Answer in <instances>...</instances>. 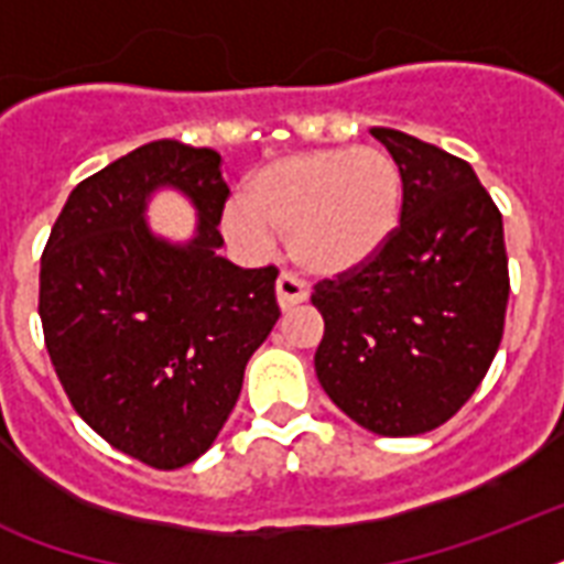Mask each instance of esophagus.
<instances>
[{
    "label": "esophagus",
    "instance_id": "34e87169",
    "mask_svg": "<svg viewBox=\"0 0 564 564\" xmlns=\"http://www.w3.org/2000/svg\"><path fill=\"white\" fill-rule=\"evenodd\" d=\"M274 295H278V307L292 310L307 301L310 290H307V283L299 281L295 274L283 272L281 278H278V283H274Z\"/></svg>",
    "mask_w": 564,
    "mask_h": 564
}]
</instances>
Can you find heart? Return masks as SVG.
<instances>
[{
  "label": "heart",
  "mask_w": 564,
  "mask_h": 564,
  "mask_svg": "<svg viewBox=\"0 0 564 564\" xmlns=\"http://www.w3.org/2000/svg\"><path fill=\"white\" fill-rule=\"evenodd\" d=\"M403 210V175L380 149H313L254 172L225 230L239 246L290 237L292 260L318 278L357 272L392 239Z\"/></svg>",
  "instance_id": "b5f03b06"
}]
</instances>
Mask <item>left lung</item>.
<instances>
[{"instance_id": "left-lung-1", "label": "left lung", "mask_w": 564, "mask_h": 564, "mask_svg": "<svg viewBox=\"0 0 564 564\" xmlns=\"http://www.w3.org/2000/svg\"><path fill=\"white\" fill-rule=\"evenodd\" d=\"M403 175L401 228L339 281L318 283L316 377L377 436L445 424L489 371L509 301L503 219L465 161L371 128Z\"/></svg>"}]
</instances>
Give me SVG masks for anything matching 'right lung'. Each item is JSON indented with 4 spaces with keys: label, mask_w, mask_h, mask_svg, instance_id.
<instances>
[{
    "label": "right lung",
    "mask_w": 564,
    "mask_h": 564,
    "mask_svg": "<svg viewBox=\"0 0 564 564\" xmlns=\"http://www.w3.org/2000/svg\"><path fill=\"white\" fill-rule=\"evenodd\" d=\"M219 152L178 140L140 145L69 193L40 260L43 336L75 412L163 471L216 442L281 316L272 265L239 269L219 254ZM161 188L194 204L184 243L144 219Z\"/></svg>",
    "instance_id": "right-lung-1"
}]
</instances>
